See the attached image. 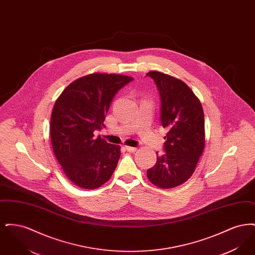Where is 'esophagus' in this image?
Wrapping results in <instances>:
<instances>
[{
  "instance_id": "34e87169",
  "label": "esophagus",
  "mask_w": 255,
  "mask_h": 255,
  "mask_svg": "<svg viewBox=\"0 0 255 255\" xmlns=\"http://www.w3.org/2000/svg\"><path fill=\"white\" fill-rule=\"evenodd\" d=\"M125 149H126L128 152H135V151H136V148H135V147H131V146H125Z\"/></svg>"
}]
</instances>
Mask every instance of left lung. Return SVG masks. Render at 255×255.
Listing matches in <instances>:
<instances>
[{"instance_id":"obj_1","label":"left lung","mask_w":255,"mask_h":255,"mask_svg":"<svg viewBox=\"0 0 255 255\" xmlns=\"http://www.w3.org/2000/svg\"><path fill=\"white\" fill-rule=\"evenodd\" d=\"M160 97V122L167 130L165 154L147 170L149 181L168 189L193 174L205 147V116L199 98L183 81L165 73L149 72Z\"/></svg>"}]
</instances>
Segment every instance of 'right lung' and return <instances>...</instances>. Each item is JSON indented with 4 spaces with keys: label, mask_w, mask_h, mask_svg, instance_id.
I'll list each match as a JSON object with an SVG mask.
<instances>
[{
    "label": "right lung",
    "mask_w": 255,
    "mask_h": 255,
    "mask_svg": "<svg viewBox=\"0 0 255 255\" xmlns=\"http://www.w3.org/2000/svg\"><path fill=\"white\" fill-rule=\"evenodd\" d=\"M133 77L92 73L74 80L56 99L50 118L54 155L75 185L96 189L109 181L121 158V146L108 143L100 131L117 92Z\"/></svg>",
    "instance_id": "1"
}]
</instances>
